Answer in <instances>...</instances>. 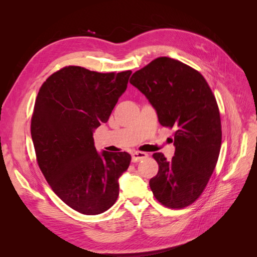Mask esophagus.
<instances>
[{
  "instance_id": "obj_1",
  "label": "esophagus",
  "mask_w": 257,
  "mask_h": 257,
  "mask_svg": "<svg viewBox=\"0 0 257 257\" xmlns=\"http://www.w3.org/2000/svg\"><path fill=\"white\" fill-rule=\"evenodd\" d=\"M146 158H148V154L146 152H141V151L132 152V160H133V162H139Z\"/></svg>"
}]
</instances>
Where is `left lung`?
Instances as JSON below:
<instances>
[{
  "instance_id": "8db88e82",
  "label": "left lung",
  "mask_w": 257,
  "mask_h": 257,
  "mask_svg": "<svg viewBox=\"0 0 257 257\" xmlns=\"http://www.w3.org/2000/svg\"><path fill=\"white\" fill-rule=\"evenodd\" d=\"M149 100L162 126L175 130V155L167 161L158 152V175L150 179L162 205L181 209L205 190L219 159L222 128L219 107L206 79L182 62L161 57L130 79Z\"/></svg>"
}]
</instances>
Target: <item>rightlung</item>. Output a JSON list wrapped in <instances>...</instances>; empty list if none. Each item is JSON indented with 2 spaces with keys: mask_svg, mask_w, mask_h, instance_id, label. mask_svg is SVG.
Here are the masks:
<instances>
[{
  "mask_svg": "<svg viewBox=\"0 0 257 257\" xmlns=\"http://www.w3.org/2000/svg\"><path fill=\"white\" fill-rule=\"evenodd\" d=\"M131 74L66 66L37 94L31 135L38 166L52 191L82 214L103 213L115 203L119 178L130 166L127 152L98 153L93 132L109 119Z\"/></svg>",
  "mask_w": 257,
  "mask_h": 257,
  "instance_id": "obj_1",
  "label": "right lung"
}]
</instances>
